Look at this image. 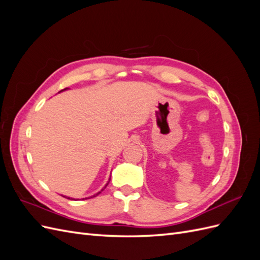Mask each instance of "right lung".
<instances>
[{
    "label": "right lung",
    "mask_w": 260,
    "mask_h": 260,
    "mask_svg": "<svg viewBox=\"0 0 260 260\" xmlns=\"http://www.w3.org/2000/svg\"><path fill=\"white\" fill-rule=\"evenodd\" d=\"M66 90H68V88H66V89H64V90H61V91H59L58 93H60V92H62V91H66ZM109 181H111V178H109V180H108V182L106 183V185H105L104 187H106V186H107V184L109 183ZM102 190H104V188H102ZM100 193H101V192H98L96 194H94V195L90 196V198H85V200H86V199H92V198H95V196H98V195H99ZM64 198H66V199H68V200H74V199H72V198H68V196H64ZM83 200H84V199H83Z\"/></svg>",
    "instance_id": "right-lung-1"
}]
</instances>
